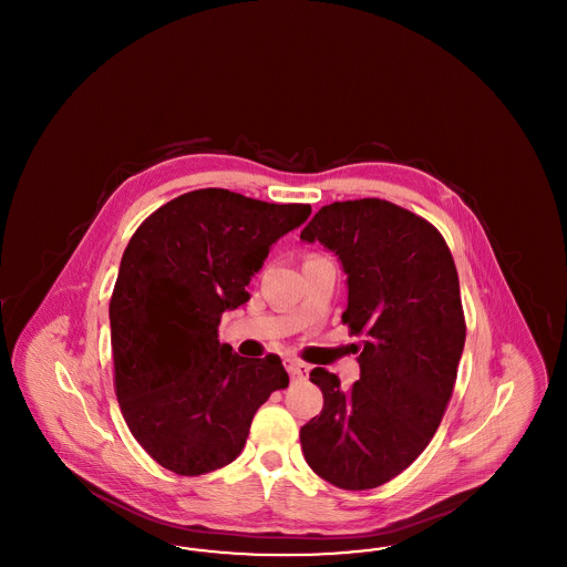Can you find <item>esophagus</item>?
I'll use <instances>...</instances> for the list:
<instances>
[{"mask_svg": "<svg viewBox=\"0 0 567 567\" xmlns=\"http://www.w3.org/2000/svg\"><path fill=\"white\" fill-rule=\"evenodd\" d=\"M285 368L291 378H306L310 372V365H306L303 361H297V359H285Z\"/></svg>", "mask_w": 567, "mask_h": 567, "instance_id": "34e87169", "label": "esophagus"}]
</instances>
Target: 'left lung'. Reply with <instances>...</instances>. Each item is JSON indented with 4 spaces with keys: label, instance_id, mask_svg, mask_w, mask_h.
<instances>
[{
    "label": "left lung",
    "instance_id": "left-lung-1",
    "mask_svg": "<svg viewBox=\"0 0 567 567\" xmlns=\"http://www.w3.org/2000/svg\"><path fill=\"white\" fill-rule=\"evenodd\" d=\"M299 238L338 257L342 321L365 336L349 391L323 368L310 372L323 410L301 427V451L327 483L374 488L425 451L453 395L465 344L457 268L432 223L384 199L323 206Z\"/></svg>",
    "mask_w": 567,
    "mask_h": 567
}]
</instances>
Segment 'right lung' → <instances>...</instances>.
<instances>
[{
  "label": "right lung",
  "mask_w": 567,
  "mask_h": 567,
  "mask_svg": "<svg viewBox=\"0 0 567 567\" xmlns=\"http://www.w3.org/2000/svg\"><path fill=\"white\" fill-rule=\"evenodd\" d=\"M310 213L190 190L127 244L110 299L114 386L130 432L165 470L199 476L231 463L257 408L289 384L280 357H240L218 342V323L250 299L246 287L271 244Z\"/></svg>",
  "instance_id": "obj_1"
}]
</instances>
